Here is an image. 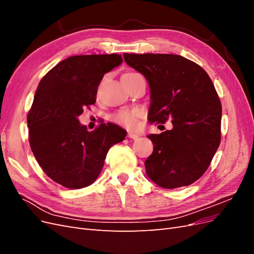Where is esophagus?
<instances>
[{
  "instance_id": "obj_1",
  "label": "esophagus",
  "mask_w": 254,
  "mask_h": 254,
  "mask_svg": "<svg viewBox=\"0 0 254 254\" xmlns=\"http://www.w3.org/2000/svg\"><path fill=\"white\" fill-rule=\"evenodd\" d=\"M127 136L129 137V139H132V140H137V139H139V134H136L134 132H128Z\"/></svg>"
}]
</instances>
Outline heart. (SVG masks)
<instances>
[{
	"mask_svg": "<svg viewBox=\"0 0 254 254\" xmlns=\"http://www.w3.org/2000/svg\"><path fill=\"white\" fill-rule=\"evenodd\" d=\"M135 72H128L126 74H134ZM142 111L141 110H124L120 111L114 115V121L118 122L119 124L125 126L127 128H134L137 126L139 119L141 118Z\"/></svg>",
	"mask_w": 254,
	"mask_h": 254,
	"instance_id": "obj_1",
	"label": "heart"
}]
</instances>
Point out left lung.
<instances>
[{"instance_id": "left-lung-1", "label": "left lung", "mask_w": 254, "mask_h": 254, "mask_svg": "<svg viewBox=\"0 0 254 254\" xmlns=\"http://www.w3.org/2000/svg\"><path fill=\"white\" fill-rule=\"evenodd\" d=\"M150 88L148 120L174 128L147 135L153 151L145 161L149 178L164 189L187 187L205 173L220 144L221 103L203 68L173 54H127Z\"/></svg>"}]
</instances>
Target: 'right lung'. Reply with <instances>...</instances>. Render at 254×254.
I'll return each mask as SVG.
<instances>
[{"label":"right lung","instance_id":"right-lung-1","mask_svg":"<svg viewBox=\"0 0 254 254\" xmlns=\"http://www.w3.org/2000/svg\"><path fill=\"white\" fill-rule=\"evenodd\" d=\"M122 63L118 54L71 56L38 84L27 114L29 145L42 171L64 188L93 183L111 146L125 139L127 132L112 123L88 131L77 119L95 104L104 75Z\"/></svg>","mask_w":254,"mask_h":254}]
</instances>
